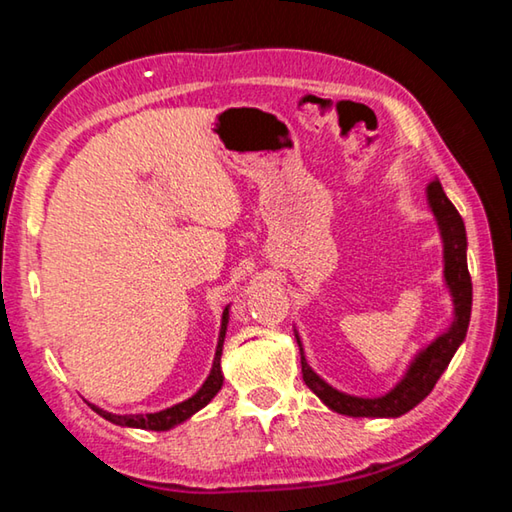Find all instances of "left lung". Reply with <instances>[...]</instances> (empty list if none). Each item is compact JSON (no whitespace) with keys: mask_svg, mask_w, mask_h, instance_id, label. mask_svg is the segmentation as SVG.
I'll use <instances>...</instances> for the list:
<instances>
[{"mask_svg":"<svg viewBox=\"0 0 512 512\" xmlns=\"http://www.w3.org/2000/svg\"><path fill=\"white\" fill-rule=\"evenodd\" d=\"M427 201L433 216H436L440 239H443V277L454 302L452 325L447 327V332L436 336L427 348L415 354L404 377L381 397H357L329 386L323 377L311 370L305 359V350H302L300 336L296 332L302 379H305L309 391H314L320 397V402L336 413L350 415V418H400V415L409 413L413 406H418L433 391L436 381L465 341L472 314V280L470 271H467L465 223L443 192V185H440L438 178L427 185Z\"/></svg>","mask_w":512,"mask_h":512,"instance_id":"1","label":"left lung"}]
</instances>
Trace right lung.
I'll return each mask as SVG.
<instances>
[{"mask_svg":"<svg viewBox=\"0 0 512 512\" xmlns=\"http://www.w3.org/2000/svg\"><path fill=\"white\" fill-rule=\"evenodd\" d=\"M228 320H230V307L223 309L221 316V329H219V341H216V352H214V363L207 379L203 381V386L189 397V400L173 404L171 409H164L158 413H135V415H117V413H108L99 409V406L90 404V409L94 413H99L101 418H106L112 424H119V427H133V429H149V431H169L178 424H183L185 420L192 418L194 413H198L212 402V397L221 391L223 386V372H221V354H223V341H225V329H228Z\"/></svg>","mask_w":512,"mask_h":512,"instance_id":"1","label":"right lung"}]
</instances>
